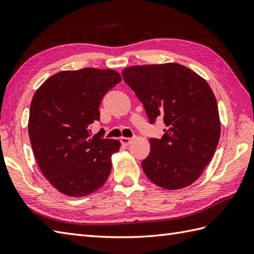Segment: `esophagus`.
<instances>
[{"instance_id": "1", "label": "esophagus", "mask_w": 254, "mask_h": 254, "mask_svg": "<svg viewBox=\"0 0 254 254\" xmlns=\"http://www.w3.org/2000/svg\"><path fill=\"white\" fill-rule=\"evenodd\" d=\"M120 140H121V144L123 146H128L132 142V138H129V137H121Z\"/></svg>"}]
</instances>
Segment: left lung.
I'll list each match as a JSON object with an SVG mask.
<instances>
[{"label": "left lung", "mask_w": 254, "mask_h": 254, "mask_svg": "<svg viewBox=\"0 0 254 254\" xmlns=\"http://www.w3.org/2000/svg\"><path fill=\"white\" fill-rule=\"evenodd\" d=\"M123 79L145 107L150 123H165L161 139L151 138L141 162L148 179L166 190L192 185L211 161L221 133L216 96L207 81L178 63L136 65Z\"/></svg>", "instance_id": "obj_1"}]
</instances>
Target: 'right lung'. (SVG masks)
<instances>
[{
	"mask_svg": "<svg viewBox=\"0 0 254 254\" xmlns=\"http://www.w3.org/2000/svg\"><path fill=\"white\" fill-rule=\"evenodd\" d=\"M121 76L114 69L62 70L36 90L29 117L32 150L41 172L58 191L86 196L106 183L120 141L90 136L100 120L103 96Z\"/></svg>",
	"mask_w": 254,
	"mask_h": 254,
	"instance_id": "obj_1",
	"label": "right lung"
}]
</instances>
